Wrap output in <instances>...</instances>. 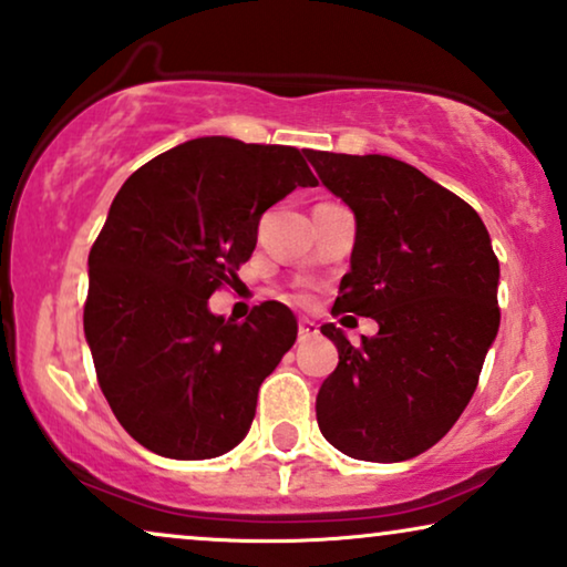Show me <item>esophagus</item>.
I'll return each mask as SVG.
<instances>
[{
	"label": "esophagus",
	"mask_w": 567,
	"mask_h": 567,
	"mask_svg": "<svg viewBox=\"0 0 567 567\" xmlns=\"http://www.w3.org/2000/svg\"><path fill=\"white\" fill-rule=\"evenodd\" d=\"M318 336V326L310 318H301L299 320V341H305V338H312Z\"/></svg>",
	"instance_id": "1"
}]
</instances>
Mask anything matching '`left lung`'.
I'll return each mask as SVG.
<instances>
[{
  "label": "left lung",
  "instance_id": "8db88e82",
  "mask_svg": "<svg viewBox=\"0 0 567 567\" xmlns=\"http://www.w3.org/2000/svg\"><path fill=\"white\" fill-rule=\"evenodd\" d=\"M320 182L354 210L351 270L333 315L378 320L359 347L322 326L338 367L320 385L318 424L359 461H409L468 406L499 328V262L480 213L391 156L305 151Z\"/></svg>",
  "mask_w": 567,
  "mask_h": 567
}]
</instances>
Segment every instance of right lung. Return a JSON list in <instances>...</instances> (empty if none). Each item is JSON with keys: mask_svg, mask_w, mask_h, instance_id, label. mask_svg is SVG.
Masks as SVG:
<instances>
[{"mask_svg": "<svg viewBox=\"0 0 567 567\" xmlns=\"http://www.w3.org/2000/svg\"><path fill=\"white\" fill-rule=\"evenodd\" d=\"M312 185L289 145L197 137L116 193L87 255L83 326L101 391L143 447L203 461L247 435L262 380L297 341V318L262 301L234 322L208 299L252 257L262 213Z\"/></svg>", "mask_w": 567, "mask_h": 567, "instance_id": "add662e5", "label": "right lung"}]
</instances>
